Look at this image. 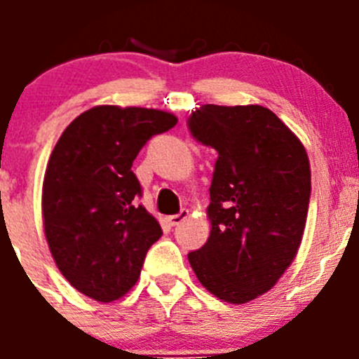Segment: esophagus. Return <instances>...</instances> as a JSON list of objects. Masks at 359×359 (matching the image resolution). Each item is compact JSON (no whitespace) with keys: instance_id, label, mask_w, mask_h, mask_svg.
Returning <instances> with one entry per match:
<instances>
[{"instance_id":"34e87169","label":"esophagus","mask_w":359,"mask_h":359,"mask_svg":"<svg viewBox=\"0 0 359 359\" xmlns=\"http://www.w3.org/2000/svg\"><path fill=\"white\" fill-rule=\"evenodd\" d=\"M187 217H189V210H187V208H183V210H180L177 214L170 215L169 223L172 224V226H177V224H182Z\"/></svg>"}]
</instances>
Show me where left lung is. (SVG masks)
Returning a JSON list of instances; mask_svg holds the SVG:
<instances>
[{"label": "left lung", "instance_id": "1", "mask_svg": "<svg viewBox=\"0 0 359 359\" xmlns=\"http://www.w3.org/2000/svg\"><path fill=\"white\" fill-rule=\"evenodd\" d=\"M189 131L217 151L210 185V237L189 253L212 294L246 304L277 284L293 262L311 198L307 152L273 111L207 104Z\"/></svg>", "mask_w": 359, "mask_h": 359}]
</instances>
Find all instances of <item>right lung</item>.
Returning <instances> with one entry per match:
<instances>
[{
  "mask_svg": "<svg viewBox=\"0 0 359 359\" xmlns=\"http://www.w3.org/2000/svg\"><path fill=\"white\" fill-rule=\"evenodd\" d=\"M177 118L145 107L97 106L69 123L43 183L44 233L57 268L86 297L111 302L140 277L158 221L136 203L140 149Z\"/></svg>",
  "mask_w": 359,
  "mask_h": 359,
  "instance_id": "right-lung-1",
  "label": "right lung"
}]
</instances>
